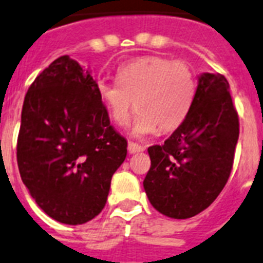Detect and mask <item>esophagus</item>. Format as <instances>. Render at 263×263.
I'll return each instance as SVG.
<instances>
[{"mask_svg":"<svg viewBox=\"0 0 263 263\" xmlns=\"http://www.w3.org/2000/svg\"><path fill=\"white\" fill-rule=\"evenodd\" d=\"M146 147L142 146V145H138V144H134V142H129V145H127V151H129V153H138V152H144Z\"/></svg>","mask_w":263,"mask_h":263,"instance_id":"1","label":"esophagus"}]
</instances>
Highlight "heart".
Here are the masks:
<instances>
[{"mask_svg":"<svg viewBox=\"0 0 263 263\" xmlns=\"http://www.w3.org/2000/svg\"><path fill=\"white\" fill-rule=\"evenodd\" d=\"M118 82L99 80L98 97L112 122L126 126L134 103L138 108L132 136L145 137L156 129L169 132L181 125L196 94V79L185 63L146 56L122 66Z\"/></svg>","mask_w":263,"mask_h":263,"instance_id":"heart-1","label":"heart"}]
</instances>
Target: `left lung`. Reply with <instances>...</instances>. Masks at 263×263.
<instances>
[{
    "label": "left lung",
    "instance_id": "obj_1",
    "mask_svg": "<svg viewBox=\"0 0 263 263\" xmlns=\"http://www.w3.org/2000/svg\"><path fill=\"white\" fill-rule=\"evenodd\" d=\"M220 73L199 77L186 118L164 145L147 149L144 188L151 204L173 219L192 218L212 204L233 169L239 119Z\"/></svg>",
    "mask_w": 263,
    "mask_h": 263
}]
</instances>
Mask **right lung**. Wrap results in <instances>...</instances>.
I'll use <instances>...</instances> for the list:
<instances>
[{"mask_svg": "<svg viewBox=\"0 0 263 263\" xmlns=\"http://www.w3.org/2000/svg\"><path fill=\"white\" fill-rule=\"evenodd\" d=\"M88 69L60 56L30 84L21 112L17 164L45 214L83 224L103 210L127 141L110 125Z\"/></svg>", "mask_w": 263, "mask_h": 263, "instance_id": "obj_1", "label": "right lung"}]
</instances>
